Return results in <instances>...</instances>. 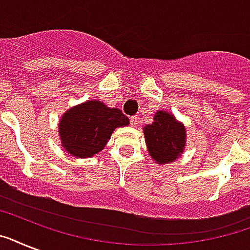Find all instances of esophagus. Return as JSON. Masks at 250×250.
<instances>
[{
	"label": "esophagus",
	"mask_w": 250,
	"mask_h": 250,
	"mask_svg": "<svg viewBox=\"0 0 250 250\" xmlns=\"http://www.w3.org/2000/svg\"><path fill=\"white\" fill-rule=\"evenodd\" d=\"M137 122H139V118H137V117L129 118V123H131V127H136Z\"/></svg>",
	"instance_id": "34e87169"
}]
</instances>
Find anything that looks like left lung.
<instances>
[{"instance_id":"obj_1","label":"left lung","mask_w":250,"mask_h":250,"mask_svg":"<svg viewBox=\"0 0 250 250\" xmlns=\"http://www.w3.org/2000/svg\"><path fill=\"white\" fill-rule=\"evenodd\" d=\"M143 131L149 156L156 164L174 162L184 153L186 125L166 110H157L153 123L145 125Z\"/></svg>"}]
</instances>
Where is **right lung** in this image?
I'll use <instances>...</instances> for the list:
<instances>
[{
    "instance_id": "1",
    "label": "right lung",
    "mask_w": 250,
    "mask_h": 250,
    "mask_svg": "<svg viewBox=\"0 0 250 250\" xmlns=\"http://www.w3.org/2000/svg\"><path fill=\"white\" fill-rule=\"evenodd\" d=\"M128 118L119 109L89 100L70 107L58 125L61 144L76 158H90L105 148L118 127L128 125Z\"/></svg>"
}]
</instances>
